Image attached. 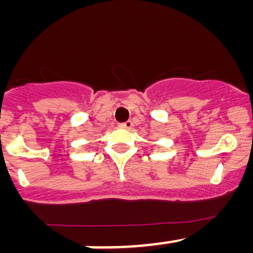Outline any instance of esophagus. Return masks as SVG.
Segmentation results:
<instances>
[{
	"mask_svg": "<svg viewBox=\"0 0 253 253\" xmlns=\"http://www.w3.org/2000/svg\"><path fill=\"white\" fill-rule=\"evenodd\" d=\"M132 126H133V124H132L131 121H126V122H124V124L119 125V127H121V128H125V129L132 128Z\"/></svg>",
	"mask_w": 253,
	"mask_h": 253,
	"instance_id": "34e87169",
	"label": "esophagus"
}]
</instances>
